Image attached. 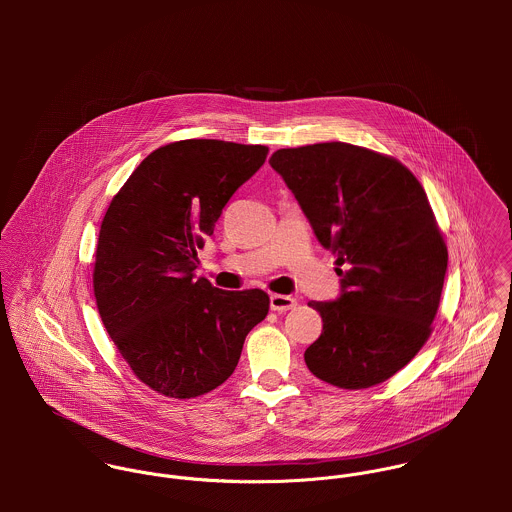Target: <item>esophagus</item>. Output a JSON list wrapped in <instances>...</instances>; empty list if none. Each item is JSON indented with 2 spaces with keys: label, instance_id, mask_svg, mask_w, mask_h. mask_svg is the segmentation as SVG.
Returning <instances> with one entry per match:
<instances>
[{
  "label": "esophagus",
  "instance_id": "1",
  "mask_svg": "<svg viewBox=\"0 0 512 512\" xmlns=\"http://www.w3.org/2000/svg\"><path fill=\"white\" fill-rule=\"evenodd\" d=\"M297 305V301L293 299L292 295H284V293H272L270 295V307L274 309V311H280V313H284V311H290Z\"/></svg>",
  "mask_w": 512,
  "mask_h": 512
}]
</instances>
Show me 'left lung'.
I'll list each match as a JSON object with an SVG mask.
<instances>
[{
  "mask_svg": "<svg viewBox=\"0 0 512 512\" xmlns=\"http://www.w3.org/2000/svg\"><path fill=\"white\" fill-rule=\"evenodd\" d=\"M270 165L341 276L335 301H309L323 331L305 365L347 390L388 380L432 335L447 270L424 187L398 159L343 142L278 149Z\"/></svg>",
  "mask_w": 512,
  "mask_h": 512,
  "instance_id": "left-lung-1",
  "label": "left lung"
}]
</instances>
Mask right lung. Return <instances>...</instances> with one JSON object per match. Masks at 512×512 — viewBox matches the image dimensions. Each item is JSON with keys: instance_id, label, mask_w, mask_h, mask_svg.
I'll return each instance as SVG.
<instances>
[{"instance_id": "obj_1", "label": "right lung", "mask_w": 512, "mask_h": 512, "mask_svg": "<svg viewBox=\"0 0 512 512\" xmlns=\"http://www.w3.org/2000/svg\"><path fill=\"white\" fill-rule=\"evenodd\" d=\"M266 155V146L220 140L159 147L102 219L92 274L98 313L134 374L163 396L215 390L268 315V293L224 292L195 278L205 236Z\"/></svg>"}]
</instances>
